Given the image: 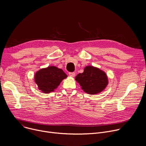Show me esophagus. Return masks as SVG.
<instances>
[{
    "instance_id": "34e87169",
    "label": "esophagus",
    "mask_w": 146,
    "mask_h": 146,
    "mask_svg": "<svg viewBox=\"0 0 146 146\" xmlns=\"http://www.w3.org/2000/svg\"><path fill=\"white\" fill-rule=\"evenodd\" d=\"M69 74L70 77H74L75 76V73L74 72H69Z\"/></svg>"
}]
</instances>
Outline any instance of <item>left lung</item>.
Here are the masks:
<instances>
[{
  "mask_svg": "<svg viewBox=\"0 0 146 146\" xmlns=\"http://www.w3.org/2000/svg\"><path fill=\"white\" fill-rule=\"evenodd\" d=\"M75 80L87 94H96L106 88L108 84L106 73L98 68L93 66H86L84 72L79 73Z\"/></svg>",
  "mask_w": 146,
  "mask_h": 146,
  "instance_id": "1",
  "label": "left lung"
}]
</instances>
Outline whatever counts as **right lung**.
I'll return each instance as SVG.
<instances>
[{"instance_id":"obj_1","label":"right lung","mask_w":146,"mask_h":146,"mask_svg":"<svg viewBox=\"0 0 146 146\" xmlns=\"http://www.w3.org/2000/svg\"><path fill=\"white\" fill-rule=\"evenodd\" d=\"M66 77L67 75L62 69L55 66H49L37 72L35 80L38 89L48 94L54 91L60 82Z\"/></svg>"}]
</instances>
